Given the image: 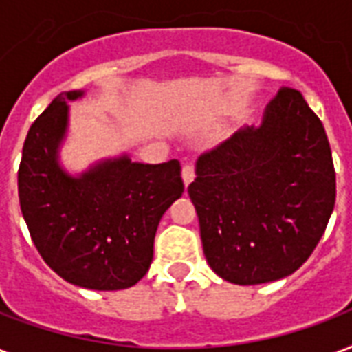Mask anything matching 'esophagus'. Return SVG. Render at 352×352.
<instances>
[{
  "label": "esophagus",
  "mask_w": 352,
  "mask_h": 352,
  "mask_svg": "<svg viewBox=\"0 0 352 352\" xmlns=\"http://www.w3.org/2000/svg\"><path fill=\"white\" fill-rule=\"evenodd\" d=\"M195 177V168L192 162H188V164L182 166V181H184V186H188L190 182L194 181Z\"/></svg>",
  "instance_id": "34e87169"
}]
</instances>
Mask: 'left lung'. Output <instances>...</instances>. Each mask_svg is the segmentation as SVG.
I'll return each instance as SVG.
<instances>
[{
	"label": "left lung",
	"instance_id": "8db88e82",
	"mask_svg": "<svg viewBox=\"0 0 352 352\" xmlns=\"http://www.w3.org/2000/svg\"><path fill=\"white\" fill-rule=\"evenodd\" d=\"M188 186L206 262L232 284L299 270L325 232L336 171L325 127L302 94L283 88L260 127H245L197 160Z\"/></svg>",
	"mask_w": 352,
	"mask_h": 352
}]
</instances>
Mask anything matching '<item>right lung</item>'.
<instances>
[{"label":"right lung","instance_id":"1","mask_svg":"<svg viewBox=\"0 0 352 352\" xmlns=\"http://www.w3.org/2000/svg\"><path fill=\"white\" fill-rule=\"evenodd\" d=\"M82 92L53 99L27 133L18 195L34 248L53 272L80 288H131L149 270L157 227L184 192L179 160L140 164L103 160L80 177L58 166L68 104Z\"/></svg>","mask_w":352,"mask_h":352}]
</instances>
